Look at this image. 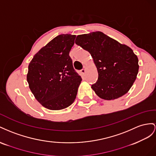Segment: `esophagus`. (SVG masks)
<instances>
[{
	"label": "esophagus",
	"instance_id": "esophagus-1",
	"mask_svg": "<svg viewBox=\"0 0 156 156\" xmlns=\"http://www.w3.org/2000/svg\"><path fill=\"white\" fill-rule=\"evenodd\" d=\"M86 68H84V69H83L81 70V73H82V74H84L86 73Z\"/></svg>",
	"mask_w": 156,
	"mask_h": 156
}]
</instances>
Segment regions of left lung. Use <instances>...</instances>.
<instances>
[{"instance_id":"1","label":"left lung","mask_w":156,"mask_h":156,"mask_svg":"<svg viewBox=\"0 0 156 156\" xmlns=\"http://www.w3.org/2000/svg\"><path fill=\"white\" fill-rule=\"evenodd\" d=\"M75 43L90 52L98 72L91 86L98 97L114 100L130 90L139 73V59L133 50L101 31L78 35Z\"/></svg>"}]
</instances>
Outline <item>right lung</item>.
I'll return each mask as SVG.
<instances>
[{"mask_svg": "<svg viewBox=\"0 0 156 156\" xmlns=\"http://www.w3.org/2000/svg\"><path fill=\"white\" fill-rule=\"evenodd\" d=\"M76 35H58L42 47L30 61L27 80L35 99L51 110L73 103L82 78L73 68L69 52Z\"/></svg>", "mask_w": 156, "mask_h": 156, "instance_id": "add662e5", "label": "right lung"}]
</instances>
